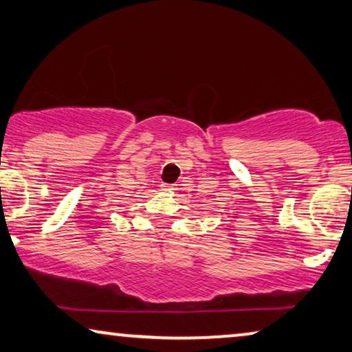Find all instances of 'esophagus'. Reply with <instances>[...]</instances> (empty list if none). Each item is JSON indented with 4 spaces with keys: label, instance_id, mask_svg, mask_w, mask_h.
Returning <instances> with one entry per match:
<instances>
[{
    "label": "esophagus",
    "instance_id": "esophagus-1",
    "mask_svg": "<svg viewBox=\"0 0 352 352\" xmlns=\"http://www.w3.org/2000/svg\"><path fill=\"white\" fill-rule=\"evenodd\" d=\"M164 190L166 191H175L177 188H175V185H164Z\"/></svg>",
    "mask_w": 352,
    "mask_h": 352
}]
</instances>
